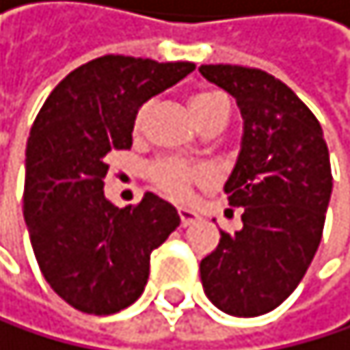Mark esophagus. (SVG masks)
I'll use <instances>...</instances> for the list:
<instances>
[{
    "mask_svg": "<svg viewBox=\"0 0 350 350\" xmlns=\"http://www.w3.org/2000/svg\"><path fill=\"white\" fill-rule=\"evenodd\" d=\"M177 213H179V222H181V226H190V224H194V222L198 220V213L192 211V209H186V207H181Z\"/></svg>",
    "mask_w": 350,
    "mask_h": 350,
    "instance_id": "obj_1",
    "label": "esophagus"
}]
</instances>
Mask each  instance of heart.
<instances>
[{"instance_id": "b5f03b06", "label": "heart", "mask_w": 350, "mask_h": 350, "mask_svg": "<svg viewBox=\"0 0 350 350\" xmlns=\"http://www.w3.org/2000/svg\"><path fill=\"white\" fill-rule=\"evenodd\" d=\"M154 105L145 102L139 107L134 115V132H143L149 115H152ZM190 109L196 117V122L201 126H207L213 119H226L228 117V100L218 92H196L190 98ZM147 177L152 179V184L173 201H186L190 196V188L196 181L205 179V171L201 166L188 164L177 158H164L158 162H152L147 166Z\"/></svg>"}]
</instances>
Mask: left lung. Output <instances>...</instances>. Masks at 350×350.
Wrapping results in <instances>:
<instances>
[{"label": "left lung", "instance_id": "obj_1", "mask_svg": "<svg viewBox=\"0 0 350 350\" xmlns=\"http://www.w3.org/2000/svg\"><path fill=\"white\" fill-rule=\"evenodd\" d=\"M198 70L237 100L243 117L241 152L224 184L243 226L220 231L201 260V282L226 314H267L297 288L321 243L334 186L327 143L314 113L265 70Z\"/></svg>", "mask_w": 350, "mask_h": 350}]
</instances>
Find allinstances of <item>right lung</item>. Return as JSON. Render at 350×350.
I'll use <instances>...</instances> for the list:
<instances>
[{
  "instance_id": "1",
  "label": "right lung",
  "mask_w": 350,
  "mask_h": 350,
  "mask_svg": "<svg viewBox=\"0 0 350 350\" xmlns=\"http://www.w3.org/2000/svg\"><path fill=\"white\" fill-rule=\"evenodd\" d=\"M194 68L105 55L72 70L36 117L23 216L44 280L81 312L105 317L137 301L152 252L179 226L177 209L152 192L124 209L107 201L105 158L132 147L139 107Z\"/></svg>"
}]
</instances>
